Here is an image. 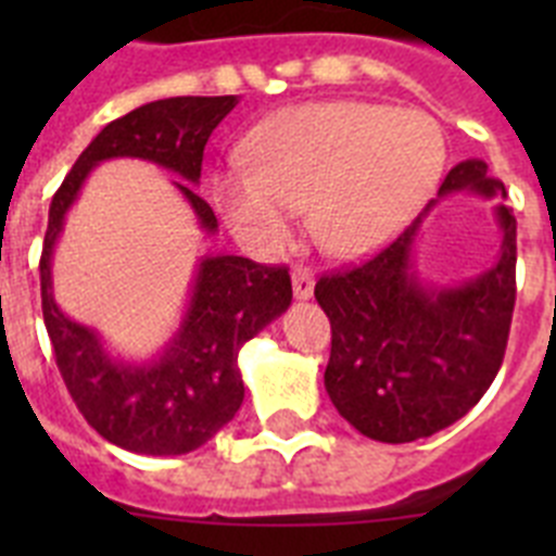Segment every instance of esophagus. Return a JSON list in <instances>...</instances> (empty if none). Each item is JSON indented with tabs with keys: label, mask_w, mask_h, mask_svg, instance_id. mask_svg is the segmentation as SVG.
Listing matches in <instances>:
<instances>
[{
	"label": "esophagus",
	"mask_w": 556,
	"mask_h": 556,
	"mask_svg": "<svg viewBox=\"0 0 556 556\" xmlns=\"http://www.w3.org/2000/svg\"><path fill=\"white\" fill-rule=\"evenodd\" d=\"M292 294L298 298V301H308L314 294V278L308 269H294L292 273Z\"/></svg>",
	"instance_id": "34e87169"
}]
</instances>
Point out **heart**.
<instances>
[{"label":"heart","mask_w":556,"mask_h":556,"mask_svg":"<svg viewBox=\"0 0 556 556\" xmlns=\"http://www.w3.org/2000/svg\"><path fill=\"white\" fill-rule=\"evenodd\" d=\"M211 200L239 239L275 250L308 205L312 236L333 255L390 242L429 203L448 161L445 130L424 111L312 102L255 127Z\"/></svg>","instance_id":"heart-1"}]
</instances>
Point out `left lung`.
<instances>
[{
  "label": "left lung",
  "mask_w": 556,
  "mask_h": 556,
  "mask_svg": "<svg viewBox=\"0 0 556 556\" xmlns=\"http://www.w3.org/2000/svg\"><path fill=\"white\" fill-rule=\"evenodd\" d=\"M448 193L493 199L502 244L493 268L437 288L416 273L414 248L425 217ZM504 198L507 189L488 178L484 161H462L390 248L314 287L331 320L328 397L370 440L412 443L437 434L493 384L515 308V217Z\"/></svg>",
  "instance_id": "left-lung-1"
}]
</instances>
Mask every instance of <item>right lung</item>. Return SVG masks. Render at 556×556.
Returning <instances> with one entry per match:
<instances>
[{
	"label": "right lung",
	"mask_w": 556,
	"mask_h": 556,
	"mask_svg": "<svg viewBox=\"0 0 556 556\" xmlns=\"http://www.w3.org/2000/svg\"><path fill=\"white\" fill-rule=\"evenodd\" d=\"M239 97L155 100L97 132L49 205L41 253V306L68 395L97 434L132 454L178 456L198 451L244 401L239 351L292 303L287 267H264L242 255H203L178 331L155 356L132 362L111 353L97 328L72 320L52 292V255L68 208L88 175L113 159H136L178 175L200 230L217 233V217L198 191L203 150Z\"/></svg>",
	"instance_id": "add662e5"
}]
</instances>
